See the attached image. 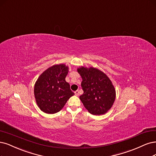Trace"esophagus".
<instances>
[{
  "label": "esophagus",
  "instance_id": "obj_1",
  "mask_svg": "<svg viewBox=\"0 0 156 156\" xmlns=\"http://www.w3.org/2000/svg\"><path fill=\"white\" fill-rule=\"evenodd\" d=\"M75 94H76V95H77V96H78L79 95V90H76V91H75Z\"/></svg>",
  "mask_w": 156,
  "mask_h": 156
}]
</instances>
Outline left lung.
Returning a JSON list of instances; mask_svg holds the SVG:
<instances>
[{
  "label": "left lung",
  "mask_w": 156,
  "mask_h": 156,
  "mask_svg": "<svg viewBox=\"0 0 156 156\" xmlns=\"http://www.w3.org/2000/svg\"><path fill=\"white\" fill-rule=\"evenodd\" d=\"M83 81L84 93L79 97L84 107L93 115H102L108 112L115 99V90L111 80L99 69L81 66L77 69Z\"/></svg>",
  "instance_id": "1"
}]
</instances>
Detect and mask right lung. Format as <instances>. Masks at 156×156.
<instances>
[{
  "label": "right lung",
  "mask_w": 156,
  "mask_h": 156,
  "mask_svg": "<svg viewBox=\"0 0 156 156\" xmlns=\"http://www.w3.org/2000/svg\"><path fill=\"white\" fill-rule=\"evenodd\" d=\"M68 69L62 64L53 65L42 73L35 83L34 95L37 104L46 114L59 112L74 95L65 80Z\"/></svg>",
  "instance_id": "right-lung-1"
}]
</instances>
